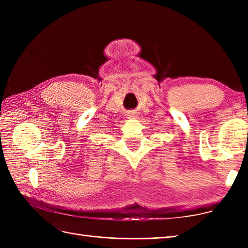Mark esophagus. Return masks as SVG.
<instances>
[{
  "label": "esophagus",
  "instance_id": "esophagus-1",
  "mask_svg": "<svg viewBox=\"0 0 248 248\" xmlns=\"http://www.w3.org/2000/svg\"><path fill=\"white\" fill-rule=\"evenodd\" d=\"M134 117H137L136 114H134V112H130V114L128 115V118H134Z\"/></svg>",
  "mask_w": 248,
  "mask_h": 248
}]
</instances>
